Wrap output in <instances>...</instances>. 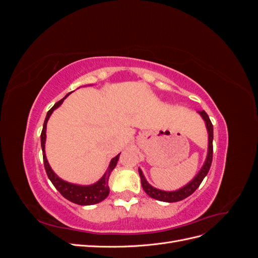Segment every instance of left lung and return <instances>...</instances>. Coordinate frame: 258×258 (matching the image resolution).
Masks as SVG:
<instances>
[{"label": "left lung", "instance_id": "8db88e82", "mask_svg": "<svg viewBox=\"0 0 258 258\" xmlns=\"http://www.w3.org/2000/svg\"><path fill=\"white\" fill-rule=\"evenodd\" d=\"M200 114V116L202 117V119L205 120L206 122V127L208 130V154H207V158L206 161L204 163V166L200 169L199 172L197 173V175L195 176L189 183H187L185 186L181 187L179 189L176 190H172V191H166V190H161L156 188V187L152 186L150 183L146 181V178L142 172L141 169H139V174L140 177H141V183H142V187L144 191L148 195V196L159 200V201H163V202H176V201H181L185 198H187L188 196L196 190L199 185L201 184V182L204 181V178L206 177V175L208 174L211 163H212V155H213V124L211 122L208 114L205 111L198 112Z\"/></svg>", "mask_w": 258, "mask_h": 258}]
</instances>
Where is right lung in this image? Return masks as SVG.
Listing matches in <instances>:
<instances>
[{
	"instance_id": "obj_1",
	"label": "right lung",
	"mask_w": 258,
	"mask_h": 258,
	"mask_svg": "<svg viewBox=\"0 0 258 258\" xmlns=\"http://www.w3.org/2000/svg\"><path fill=\"white\" fill-rule=\"evenodd\" d=\"M70 93H68V95L63 99L58 101V102L47 112V115H46V118H45V121L43 124V130L41 134V145H42V151H43L44 166H45L46 173H47V175H48V178L50 179L53 186L56 187V189L66 199L73 202V204L80 205V206H91V205H96V204H99V202H101V201H103L108 196V194H110L108 178H110L111 172L117 165V161H118V159H119L120 154L115 156V157L111 160L110 165H108V168L105 171L103 176L101 177L98 182L93 183L91 185H79V184L69 183L67 181H63V179L60 178L56 173L53 172L52 169L49 166L47 158H46V154H45L46 128H47V121L49 119L50 115L52 114V112L62 104V102H63L64 99L70 95Z\"/></svg>"
}]
</instances>
